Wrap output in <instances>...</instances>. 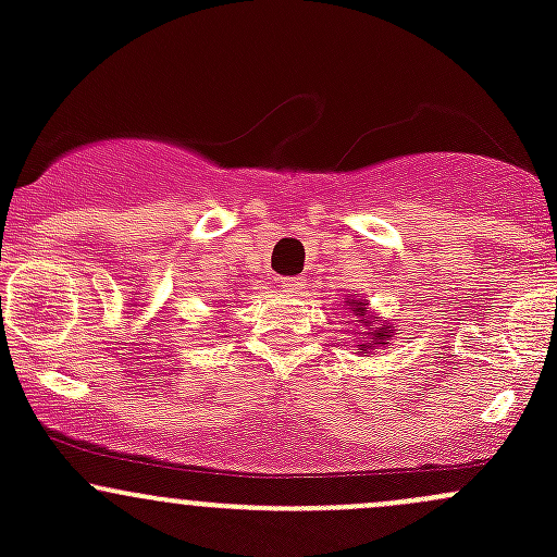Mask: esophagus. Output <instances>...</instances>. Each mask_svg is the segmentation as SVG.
Instances as JSON below:
<instances>
[{"label": "esophagus", "instance_id": "1", "mask_svg": "<svg viewBox=\"0 0 557 557\" xmlns=\"http://www.w3.org/2000/svg\"><path fill=\"white\" fill-rule=\"evenodd\" d=\"M280 285H283L288 294H299V290L307 285V277H283L280 280Z\"/></svg>", "mask_w": 557, "mask_h": 557}]
</instances>
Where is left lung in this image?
Here are the masks:
<instances>
[{
  "label": "left lung",
  "instance_id": "obj_1",
  "mask_svg": "<svg viewBox=\"0 0 557 557\" xmlns=\"http://www.w3.org/2000/svg\"><path fill=\"white\" fill-rule=\"evenodd\" d=\"M347 305H350V310H352V312H358V314H363V312H367V307H363V301H347ZM387 336H391V331H387V329L372 331V339H369V345H367V347L387 345V342H385Z\"/></svg>",
  "mask_w": 557,
  "mask_h": 557
}]
</instances>
